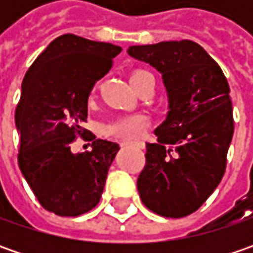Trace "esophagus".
I'll use <instances>...</instances> for the list:
<instances>
[{
    "mask_svg": "<svg viewBox=\"0 0 253 253\" xmlns=\"http://www.w3.org/2000/svg\"><path fill=\"white\" fill-rule=\"evenodd\" d=\"M121 146H135V148H143V143L139 141L136 142H128V141H122Z\"/></svg>",
    "mask_w": 253,
    "mask_h": 253,
    "instance_id": "1",
    "label": "esophagus"
}]
</instances>
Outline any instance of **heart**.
<instances>
[{
	"mask_svg": "<svg viewBox=\"0 0 253 253\" xmlns=\"http://www.w3.org/2000/svg\"><path fill=\"white\" fill-rule=\"evenodd\" d=\"M143 70H138L135 73H132L131 80L136 79L138 76H141ZM148 118L142 114H132V115H125V117H120L117 120H114L110 124L105 125V132L108 135H112L115 138H121V139H135L139 138L145 129L148 128Z\"/></svg>",
	"mask_w": 253,
	"mask_h": 253,
	"instance_id": "heart-1",
	"label": "heart"
}]
</instances>
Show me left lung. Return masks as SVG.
I'll use <instances>...</instances> for the list:
<instances>
[{
	"label": "left lung",
	"instance_id": "1",
	"mask_svg": "<svg viewBox=\"0 0 253 253\" xmlns=\"http://www.w3.org/2000/svg\"><path fill=\"white\" fill-rule=\"evenodd\" d=\"M128 54L162 74L166 118L146 143L138 191L148 209L168 218L194 212L224 176L234 135L229 85L199 43L165 41L129 46Z\"/></svg>",
	"mask_w": 253,
	"mask_h": 253
}]
</instances>
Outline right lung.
<instances>
[{"mask_svg": "<svg viewBox=\"0 0 253 253\" xmlns=\"http://www.w3.org/2000/svg\"><path fill=\"white\" fill-rule=\"evenodd\" d=\"M121 50L66 34L47 44L25 74L15 111L18 165L39 203L57 215H82L101 199L120 145L95 136L91 151L73 153L70 145L77 133L84 136L88 95Z\"/></svg>", "mask_w": 253, "mask_h": 253, "instance_id": "1", "label": "right lung"}]
</instances>
